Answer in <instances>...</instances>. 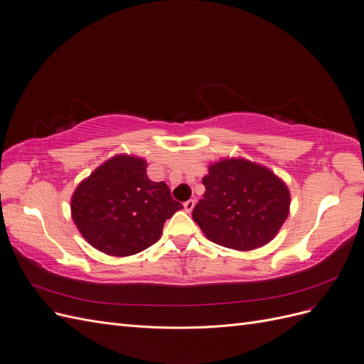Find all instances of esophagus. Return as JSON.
Masks as SVG:
<instances>
[{
	"instance_id": "34e87169",
	"label": "esophagus",
	"mask_w": 364,
	"mask_h": 364,
	"mask_svg": "<svg viewBox=\"0 0 364 364\" xmlns=\"http://www.w3.org/2000/svg\"><path fill=\"white\" fill-rule=\"evenodd\" d=\"M194 205H196V202L193 200V199H190V200H186L185 203H183V209L186 213H191L193 211V208H194Z\"/></svg>"
}]
</instances>
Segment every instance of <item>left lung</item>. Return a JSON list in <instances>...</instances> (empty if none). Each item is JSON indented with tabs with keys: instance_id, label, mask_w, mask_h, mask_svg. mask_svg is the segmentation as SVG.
<instances>
[{
	"instance_id": "left-lung-1",
	"label": "left lung",
	"mask_w": 364,
	"mask_h": 364,
	"mask_svg": "<svg viewBox=\"0 0 364 364\" xmlns=\"http://www.w3.org/2000/svg\"><path fill=\"white\" fill-rule=\"evenodd\" d=\"M194 222L213 243L235 250L267 245L289 215L290 193L277 174L246 159H223L203 178Z\"/></svg>"
}]
</instances>
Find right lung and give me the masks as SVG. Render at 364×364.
I'll return each instance as SVG.
<instances>
[{
	"instance_id": "right-lung-1",
	"label": "right lung",
	"mask_w": 364,
	"mask_h": 364,
	"mask_svg": "<svg viewBox=\"0 0 364 364\" xmlns=\"http://www.w3.org/2000/svg\"><path fill=\"white\" fill-rule=\"evenodd\" d=\"M147 164L119 155L100 165L73 194L71 214L83 238L100 252L129 257L155 245L165 220L183 206L165 182L147 178Z\"/></svg>"
}]
</instances>
